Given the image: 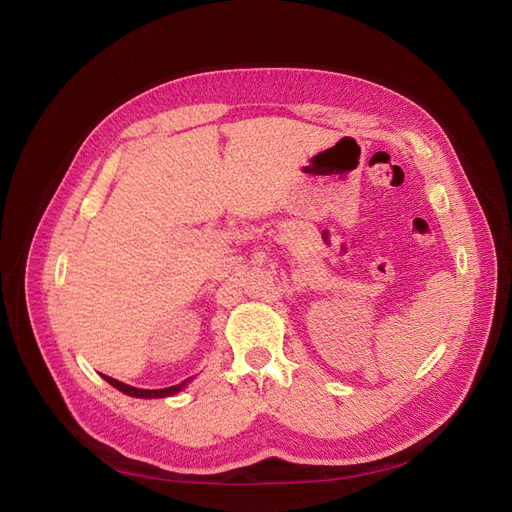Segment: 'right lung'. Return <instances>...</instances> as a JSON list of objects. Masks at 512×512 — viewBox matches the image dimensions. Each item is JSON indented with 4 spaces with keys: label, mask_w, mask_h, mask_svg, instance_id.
<instances>
[{
    "label": "right lung",
    "mask_w": 512,
    "mask_h": 512,
    "mask_svg": "<svg viewBox=\"0 0 512 512\" xmlns=\"http://www.w3.org/2000/svg\"><path fill=\"white\" fill-rule=\"evenodd\" d=\"M104 381H108L110 385L117 387L119 391L131 395V397H167V395L177 393V391H180V389L188 383V379H186V381H182L180 385H171V387H165V389H138V387H129V385H125V383H121V381H117V379H110V376H104Z\"/></svg>",
    "instance_id": "add662e5"
}]
</instances>
